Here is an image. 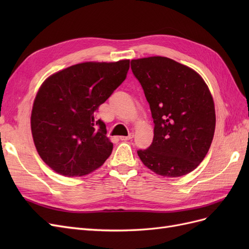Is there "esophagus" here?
I'll return each mask as SVG.
<instances>
[{"label": "esophagus", "mask_w": 249, "mask_h": 249, "mask_svg": "<svg viewBox=\"0 0 249 249\" xmlns=\"http://www.w3.org/2000/svg\"><path fill=\"white\" fill-rule=\"evenodd\" d=\"M133 138H134V134L131 133V134H129V136H122V137H120V140H122V141H127V140H131Z\"/></svg>", "instance_id": "obj_1"}]
</instances>
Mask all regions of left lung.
I'll list each match as a JSON object with an SVG mask.
<instances>
[{
	"label": "left lung",
	"instance_id": "1",
	"mask_svg": "<svg viewBox=\"0 0 249 249\" xmlns=\"http://www.w3.org/2000/svg\"><path fill=\"white\" fill-rule=\"evenodd\" d=\"M154 119V139L137 154L157 175L177 178L196 168L215 132V107L199 74L175 60L155 56L132 60Z\"/></svg>",
	"mask_w": 249,
	"mask_h": 249
}]
</instances>
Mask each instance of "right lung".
<instances>
[{"label": "right lung", "mask_w": 249, "mask_h": 249, "mask_svg": "<svg viewBox=\"0 0 249 249\" xmlns=\"http://www.w3.org/2000/svg\"><path fill=\"white\" fill-rule=\"evenodd\" d=\"M130 60L84 62L52 74L33 104L31 130L43 162L64 177H82L104 164L113 143L96 110L125 80Z\"/></svg>", "instance_id": "1"}]
</instances>
